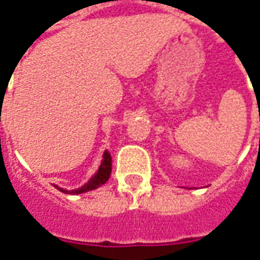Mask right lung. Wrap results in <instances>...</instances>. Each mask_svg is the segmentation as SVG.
<instances>
[{"instance_id": "1", "label": "right lung", "mask_w": 260, "mask_h": 260, "mask_svg": "<svg viewBox=\"0 0 260 260\" xmlns=\"http://www.w3.org/2000/svg\"><path fill=\"white\" fill-rule=\"evenodd\" d=\"M111 155L108 150H105L104 155H103V161L100 165L99 172L92 176L90 180L87 181L84 186L79 187L76 190H64V188H60V187L54 186L57 190H60L61 193L66 194H81V193H87V191H91L94 188H99L100 186H103L107 183V180L110 179V174H111Z\"/></svg>"}]
</instances>
